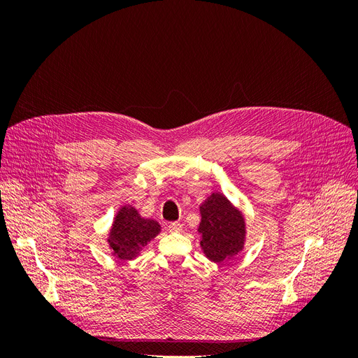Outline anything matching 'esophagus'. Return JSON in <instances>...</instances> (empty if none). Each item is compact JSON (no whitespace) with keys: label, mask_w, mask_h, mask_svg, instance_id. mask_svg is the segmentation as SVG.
I'll list each match as a JSON object with an SVG mask.
<instances>
[{"label":"esophagus","mask_w":358,"mask_h":358,"mask_svg":"<svg viewBox=\"0 0 358 358\" xmlns=\"http://www.w3.org/2000/svg\"><path fill=\"white\" fill-rule=\"evenodd\" d=\"M182 230H183V227L179 222H170L169 224V231L170 233H180Z\"/></svg>","instance_id":"34e87169"}]
</instances>
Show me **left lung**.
Wrapping results in <instances>:
<instances>
[{
    "label": "left lung",
    "mask_w": 358,
    "mask_h": 358,
    "mask_svg": "<svg viewBox=\"0 0 358 358\" xmlns=\"http://www.w3.org/2000/svg\"><path fill=\"white\" fill-rule=\"evenodd\" d=\"M201 248L212 262L222 263L243 248L245 222L241 212L220 194H213L201 208Z\"/></svg>",
    "instance_id": "8db88e82"
}]
</instances>
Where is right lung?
<instances>
[{
  "label": "right lung",
  "instance_id": "right-lung-1",
  "mask_svg": "<svg viewBox=\"0 0 358 358\" xmlns=\"http://www.w3.org/2000/svg\"><path fill=\"white\" fill-rule=\"evenodd\" d=\"M158 233V222L140 218L134 208H122L115 220L109 243L119 258H133Z\"/></svg>",
  "mask_w": 358,
  "mask_h": 358
}]
</instances>
